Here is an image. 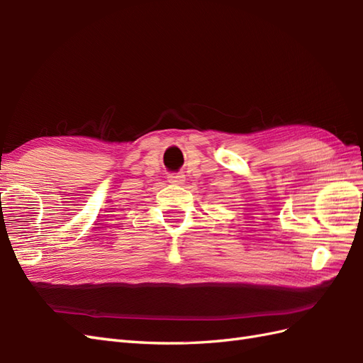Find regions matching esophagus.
Listing matches in <instances>:
<instances>
[{
	"mask_svg": "<svg viewBox=\"0 0 363 363\" xmlns=\"http://www.w3.org/2000/svg\"><path fill=\"white\" fill-rule=\"evenodd\" d=\"M168 182L172 184H182L184 182V175L183 174H169Z\"/></svg>",
	"mask_w": 363,
	"mask_h": 363,
	"instance_id": "1",
	"label": "esophagus"
}]
</instances>
